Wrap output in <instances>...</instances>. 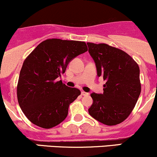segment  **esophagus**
I'll return each mask as SVG.
<instances>
[{
	"label": "esophagus",
	"mask_w": 157,
	"mask_h": 157,
	"mask_svg": "<svg viewBox=\"0 0 157 157\" xmlns=\"http://www.w3.org/2000/svg\"><path fill=\"white\" fill-rule=\"evenodd\" d=\"M81 95H83V96H87V95H89V93L88 92H86L84 91H82L81 92Z\"/></svg>",
	"instance_id": "esophagus-1"
}]
</instances>
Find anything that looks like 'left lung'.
I'll return each mask as SVG.
<instances>
[{
	"mask_svg": "<svg viewBox=\"0 0 157 157\" xmlns=\"http://www.w3.org/2000/svg\"><path fill=\"white\" fill-rule=\"evenodd\" d=\"M87 45L97 75L106 80L103 93L91 94L89 113L103 124L117 125L129 116L141 93L139 67L121 49L105 44Z\"/></svg>",
	"mask_w": 157,
	"mask_h": 157,
	"instance_id": "left-lung-1",
	"label": "left lung"
}]
</instances>
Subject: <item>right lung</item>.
I'll return each mask as SVG.
<instances>
[{"mask_svg": "<svg viewBox=\"0 0 157 157\" xmlns=\"http://www.w3.org/2000/svg\"><path fill=\"white\" fill-rule=\"evenodd\" d=\"M87 50L82 41L48 39L26 58L19 74L17 98L31 123L50 128L67 117L69 105L80 91L58 81V78L72 59Z\"/></svg>", "mask_w": 157, "mask_h": 157, "instance_id": "1", "label": "right lung"}]
</instances>
